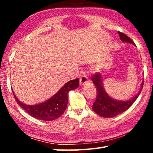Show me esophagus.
Listing matches in <instances>:
<instances>
[{
	"mask_svg": "<svg viewBox=\"0 0 153 153\" xmlns=\"http://www.w3.org/2000/svg\"><path fill=\"white\" fill-rule=\"evenodd\" d=\"M88 82V78L86 76H82L79 79V84L80 86H84V85L86 84Z\"/></svg>",
	"mask_w": 153,
	"mask_h": 153,
	"instance_id": "34e87169",
	"label": "esophagus"
}]
</instances>
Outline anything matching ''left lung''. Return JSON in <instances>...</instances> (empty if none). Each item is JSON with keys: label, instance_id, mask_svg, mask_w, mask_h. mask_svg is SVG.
I'll list each match as a JSON object with an SVG mask.
<instances>
[{"label": "left lung", "instance_id": "left-lung-1", "mask_svg": "<svg viewBox=\"0 0 153 153\" xmlns=\"http://www.w3.org/2000/svg\"><path fill=\"white\" fill-rule=\"evenodd\" d=\"M118 33L120 39L123 42L131 44L134 46H136L133 41L126 34L121 32ZM92 80L97 90V98L92 105V109L98 115L103 117H114L128 110L138 97L143 87L142 82L138 92L134 97L128 100H121L115 99L108 94L104 88L102 77L100 74H95L92 77Z\"/></svg>", "mask_w": 153, "mask_h": 153}]
</instances>
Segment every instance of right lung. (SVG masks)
Masks as SVG:
<instances>
[{
  "label": "right lung",
  "mask_w": 153,
  "mask_h": 153,
  "mask_svg": "<svg viewBox=\"0 0 153 153\" xmlns=\"http://www.w3.org/2000/svg\"><path fill=\"white\" fill-rule=\"evenodd\" d=\"M79 84L78 78L69 81L48 100L33 105H26L20 101L13 91V93L17 104L30 116L39 120L53 121L63 115L68 102L69 92L76 89L79 86Z\"/></svg>",
  "instance_id": "right-lung-1"
}]
</instances>
